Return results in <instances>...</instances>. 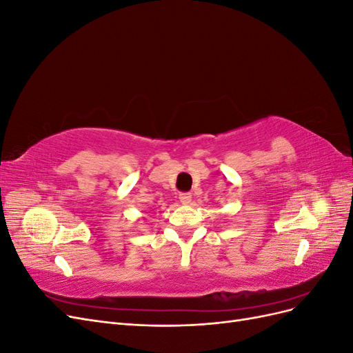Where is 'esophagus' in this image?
Returning a JSON list of instances; mask_svg holds the SVG:
<instances>
[{"mask_svg":"<svg viewBox=\"0 0 353 353\" xmlns=\"http://www.w3.org/2000/svg\"><path fill=\"white\" fill-rule=\"evenodd\" d=\"M191 199H193V197H191L190 193H181V194H179V201L183 203V205H190Z\"/></svg>","mask_w":353,"mask_h":353,"instance_id":"1","label":"esophagus"}]
</instances>
